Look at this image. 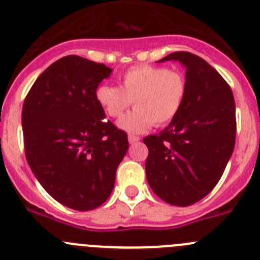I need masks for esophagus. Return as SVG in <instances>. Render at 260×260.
<instances>
[{"instance_id":"1","label":"esophagus","mask_w":260,"mask_h":260,"mask_svg":"<svg viewBox=\"0 0 260 260\" xmlns=\"http://www.w3.org/2000/svg\"><path fill=\"white\" fill-rule=\"evenodd\" d=\"M128 141H129V144H136V142L140 141V137H137V136L129 135V136H128Z\"/></svg>"}]
</instances>
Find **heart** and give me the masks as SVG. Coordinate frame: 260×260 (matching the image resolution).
<instances>
[{
  "instance_id": "obj_1",
  "label": "heart",
  "mask_w": 260,
  "mask_h": 260,
  "mask_svg": "<svg viewBox=\"0 0 260 260\" xmlns=\"http://www.w3.org/2000/svg\"><path fill=\"white\" fill-rule=\"evenodd\" d=\"M96 100L110 118H120L131 105L133 111L119 120L129 133H141L152 124L163 127L181 111L187 94V82L178 70L155 65H136L119 79V87L101 84Z\"/></svg>"
}]
</instances>
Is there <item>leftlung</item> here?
Returning a JSON list of instances; mask_svg holds the SVG:
<instances>
[{
    "mask_svg": "<svg viewBox=\"0 0 260 260\" xmlns=\"http://www.w3.org/2000/svg\"><path fill=\"white\" fill-rule=\"evenodd\" d=\"M169 60L186 67L187 94L171 124L144 138L145 169L161 200L188 207L205 198L224 172L236 140V108L230 84L205 60L181 51L160 61Z\"/></svg>",
    "mask_w": 260,
    "mask_h": 260,
    "instance_id": "left-lung-1",
    "label": "left lung"
}]
</instances>
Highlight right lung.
Returning a JSON list of instances; mask_svg holds the SVG:
<instances>
[{"label":"right lung","instance_id":"right-lung-1","mask_svg":"<svg viewBox=\"0 0 260 260\" xmlns=\"http://www.w3.org/2000/svg\"><path fill=\"white\" fill-rule=\"evenodd\" d=\"M111 69L77 55L51 64L29 89L21 111L25 157L42 187L74 210L108 200L127 133L105 119L96 88Z\"/></svg>","mask_w":260,"mask_h":260}]
</instances>
